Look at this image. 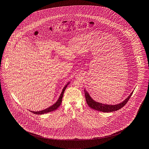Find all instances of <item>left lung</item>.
<instances>
[{
	"label": "left lung",
	"instance_id": "8db88e82",
	"mask_svg": "<svg viewBox=\"0 0 149 149\" xmlns=\"http://www.w3.org/2000/svg\"><path fill=\"white\" fill-rule=\"evenodd\" d=\"M84 91H85V96L86 101L88 106L91 108L100 111L105 112V113H109V112L117 111L122 108L123 107H124L126 104V103L131 97L133 92V91L131 93V94L120 104H116V105H108V104H102V103L95 101V100L91 97L89 93L85 90V89Z\"/></svg>",
	"mask_w": 149,
	"mask_h": 149
}]
</instances>
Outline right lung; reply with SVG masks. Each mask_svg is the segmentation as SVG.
I'll use <instances>...</instances> for the list:
<instances>
[{"label":"right lung","instance_id":"1","mask_svg":"<svg viewBox=\"0 0 149 149\" xmlns=\"http://www.w3.org/2000/svg\"><path fill=\"white\" fill-rule=\"evenodd\" d=\"M70 83V82H68L65 86L64 87V88L63 89V91L61 92V93L58 99L57 100V101L54 103V105H52V106H51L50 107L48 108L45 109L44 110H41V111H31V112H32L34 114H44L45 113H49V112H51V111H54L55 110H56L58 108L61 104V102H62V99H63V95H64V91H65V89L67 88V86L68 85V84Z\"/></svg>","mask_w":149,"mask_h":149}]
</instances>
